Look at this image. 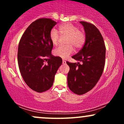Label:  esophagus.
<instances>
[{
  "instance_id": "obj_1",
  "label": "esophagus",
  "mask_w": 124,
  "mask_h": 124,
  "mask_svg": "<svg viewBox=\"0 0 124 124\" xmlns=\"http://www.w3.org/2000/svg\"><path fill=\"white\" fill-rule=\"evenodd\" d=\"M62 63H63V64H66V61L64 60V59H63V61H62Z\"/></svg>"
}]
</instances>
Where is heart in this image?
<instances>
[{
	"label": "heart",
	"instance_id": "heart-1",
	"mask_svg": "<svg viewBox=\"0 0 124 124\" xmlns=\"http://www.w3.org/2000/svg\"><path fill=\"white\" fill-rule=\"evenodd\" d=\"M59 29L62 34L68 35L65 46H59L55 48L54 54L55 56L62 58H66L71 55L74 51V47L80 48L84 45L86 40V35L83 31L79 30L78 27L70 23L62 24L59 26ZM59 33L55 28L49 31V37L52 44L56 45L59 39Z\"/></svg>",
	"mask_w": 124,
	"mask_h": 124
}]
</instances>
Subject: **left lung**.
I'll list each match as a JSON object with an SVG mask.
<instances>
[{
	"mask_svg": "<svg viewBox=\"0 0 124 124\" xmlns=\"http://www.w3.org/2000/svg\"><path fill=\"white\" fill-rule=\"evenodd\" d=\"M80 23L85 28L86 41L83 48L72 58L83 63L66 62L70 68L68 74V87L78 95L85 94L96 86L104 68L106 49L99 29L90 23Z\"/></svg>",
	"mask_w": 124,
	"mask_h": 124,
	"instance_id": "8db88e82",
	"label": "left lung"
}]
</instances>
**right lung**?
Segmentation results:
<instances>
[{"label":"right lung","instance_id":"1","mask_svg":"<svg viewBox=\"0 0 124 124\" xmlns=\"http://www.w3.org/2000/svg\"><path fill=\"white\" fill-rule=\"evenodd\" d=\"M56 23L51 18H38L28 27L18 44L20 72L27 86L38 93L52 87L62 63V58L51 54L54 45L49 39V31Z\"/></svg>","mask_w":124,"mask_h":124}]
</instances>
